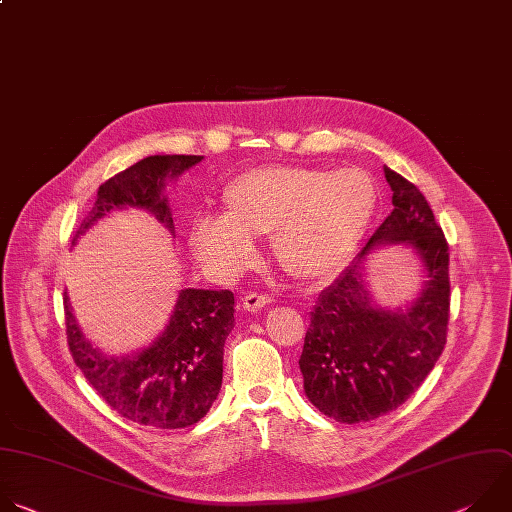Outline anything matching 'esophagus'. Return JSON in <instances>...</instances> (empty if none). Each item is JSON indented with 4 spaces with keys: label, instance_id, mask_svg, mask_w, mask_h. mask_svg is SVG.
I'll use <instances>...</instances> for the list:
<instances>
[{
    "label": "esophagus",
    "instance_id": "obj_1",
    "mask_svg": "<svg viewBox=\"0 0 512 512\" xmlns=\"http://www.w3.org/2000/svg\"><path fill=\"white\" fill-rule=\"evenodd\" d=\"M272 302V296H268V294H256V292H250V294H246L244 298H242V306L246 311H260L262 306H266V304H270Z\"/></svg>",
    "mask_w": 512,
    "mask_h": 512
}]
</instances>
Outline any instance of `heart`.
Returning <instances> with one entry per match:
<instances>
[{
  "label": "heart",
  "instance_id": "b5f03b06",
  "mask_svg": "<svg viewBox=\"0 0 512 512\" xmlns=\"http://www.w3.org/2000/svg\"><path fill=\"white\" fill-rule=\"evenodd\" d=\"M377 206L379 187L361 167H256L224 189V216L193 224L189 244L203 264L234 274L254 260V238L272 236L290 278L321 282L353 258Z\"/></svg>",
  "mask_w": 512,
  "mask_h": 512
}]
</instances>
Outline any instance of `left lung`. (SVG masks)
<instances>
[{"label":"left lung","instance_id":"8db88e82","mask_svg":"<svg viewBox=\"0 0 512 512\" xmlns=\"http://www.w3.org/2000/svg\"><path fill=\"white\" fill-rule=\"evenodd\" d=\"M383 171L393 212L319 294L298 359L306 397L341 424L397 410L434 369L448 335V242L422 191L389 167ZM385 243L414 247L427 270L423 292L405 310H381L364 288V256Z\"/></svg>","mask_w":512,"mask_h":512}]
</instances>
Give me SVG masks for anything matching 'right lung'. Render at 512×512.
Segmentation results:
<instances>
[{
    "label": "right lung",
    "instance_id": "right-lung-1",
    "mask_svg": "<svg viewBox=\"0 0 512 512\" xmlns=\"http://www.w3.org/2000/svg\"><path fill=\"white\" fill-rule=\"evenodd\" d=\"M201 155H151L98 187L96 201L72 244L113 210L139 208L153 214L175 236L163 195L173 179L199 163ZM68 347L76 367L117 414L159 430L197 424L210 412L222 387L224 343L234 329V292L185 288L177 296L163 333L143 351L109 357L90 345L64 292Z\"/></svg>",
    "mask_w": 512,
    "mask_h": 512
}]
</instances>
